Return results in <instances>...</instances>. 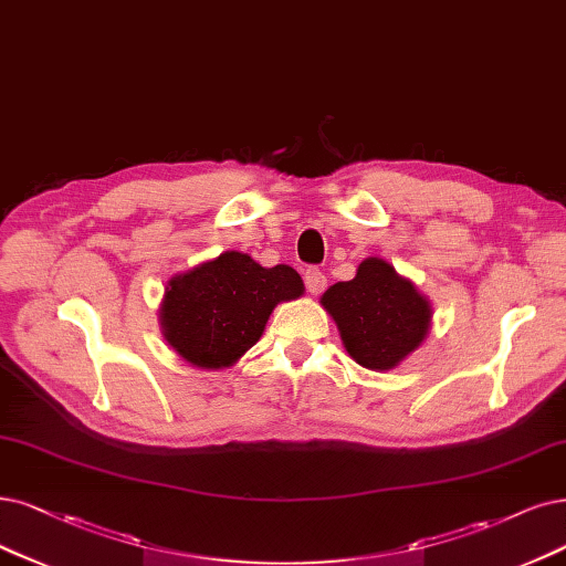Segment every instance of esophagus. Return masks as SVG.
I'll list each match as a JSON object with an SVG mask.
<instances>
[{"label":"esophagus","mask_w":566,"mask_h":566,"mask_svg":"<svg viewBox=\"0 0 566 566\" xmlns=\"http://www.w3.org/2000/svg\"><path fill=\"white\" fill-rule=\"evenodd\" d=\"M305 286L312 296H319L326 289V275L319 268H307L305 272Z\"/></svg>","instance_id":"esophagus-1"}]
</instances>
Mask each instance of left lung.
<instances>
[{
	"instance_id": "obj_1",
	"label": "left lung",
	"mask_w": 566,
	"mask_h": 566,
	"mask_svg": "<svg viewBox=\"0 0 566 566\" xmlns=\"http://www.w3.org/2000/svg\"><path fill=\"white\" fill-rule=\"evenodd\" d=\"M349 357L370 370H389L427 338L431 307L382 259H366L357 277L322 296Z\"/></svg>"
}]
</instances>
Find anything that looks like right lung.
I'll return each instance as SVG.
<instances>
[{
	"instance_id": "add662e5",
	"label": "right lung",
	"mask_w": 566,
	"mask_h": 566,
	"mask_svg": "<svg viewBox=\"0 0 566 566\" xmlns=\"http://www.w3.org/2000/svg\"><path fill=\"white\" fill-rule=\"evenodd\" d=\"M303 296L294 268H263L240 251L177 275L160 310L165 338L200 368L235 364L256 345L277 303Z\"/></svg>"
}]
</instances>
